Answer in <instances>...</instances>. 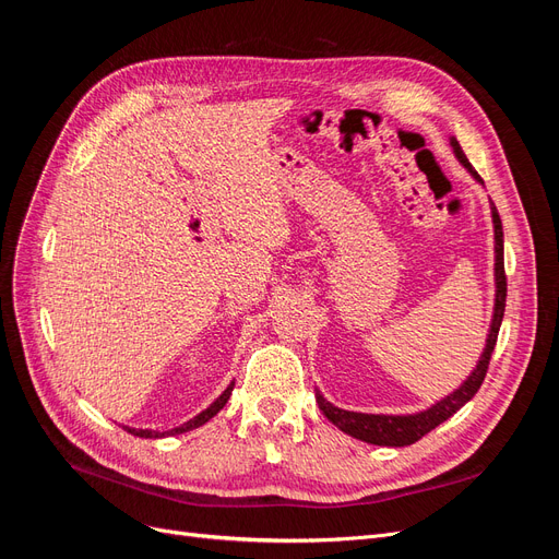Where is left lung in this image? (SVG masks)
Masks as SVG:
<instances>
[{
  "label": "left lung",
  "instance_id": "8db88e82",
  "mask_svg": "<svg viewBox=\"0 0 559 559\" xmlns=\"http://www.w3.org/2000/svg\"><path fill=\"white\" fill-rule=\"evenodd\" d=\"M454 156L460 158V163L466 167V170L476 177L478 181L480 175L473 170L468 158L464 156V151L454 138L450 140ZM492 222H495V282H497V296H495V314H492V324H489V333H487V343L485 349L480 354L478 366L473 368V373L464 380V384L460 389L445 399H441L438 403H433L431 408L415 413V415H368V413H352V411H343L335 408L333 403H329L319 392H314L319 411L326 415L329 421L333 425L359 438L364 443L370 445H386V448H403V445H413L415 441H419L421 436H427L431 429H436L438 425H443L448 417H452L456 411L462 408L464 403H468L476 392L480 389L485 376H487V366L489 359H492V352L497 345V335H499V326L503 319V310H506V273H503V228H501V218L497 207L492 205Z\"/></svg>",
  "mask_w": 559,
  "mask_h": 559
}]
</instances>
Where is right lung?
Wrapping results in <instances>:
<instances>
[{"label": "right lung", "instance_id": "add662e5", "mask_svg": "<svg viewBox=\"0 0 559 559\" xmlns=\"http://www.w3.org/2000/svg\"><path fill=\"white\" fill-rule=\"evenodd\" d=\"M233 386H235V382H230L228 386H226V392L218 396L207 411H202L200 415H195L193 419H189V421H183L181 427H175V429H170V431H151V429H130V427H126V431L128 433H132V436H140V438H163V436H177V433H186V431H191V429H198V427H202L205 425V421H210L218 411L224 408V405L228 403V399H230V392H233Z\"/></svg>", "mask_w": 559, "mask_h": 559}]
</instances>
